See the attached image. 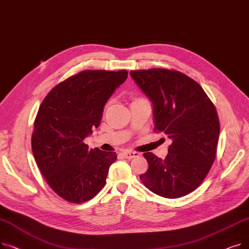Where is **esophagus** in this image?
Returning a JSON list of instances; mask_svg holds the SVG:
<instances>
[{"label":"esophagus","instance_id":"1","mask_svg":"<svg viewBox=\"0 0 249 249\" xmlns=\"http://www.w3.org/2000/svg\"><path fill=\"white\" fill-rule=\"evenodd\" d=\"M122 155L124 156L125 159L130 160V159L138 158V156H139L140 154H139L138 152H136V151H124V152H122Z\"/></svg>","mask_w":249,"mask_h":249}]
</instances>
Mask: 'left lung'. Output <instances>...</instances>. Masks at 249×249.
<instances>
[{"instance_id":"left-lung-1","label":"left lung","mask_w":249,"mask_h":249,"mask_svg":"<svg viewBox=\"0 0 249 249\" xmlns=\"http://www.w3.org/2000/svg\"><path fill=\"white\" fill-rule=\"evenodd\" d=\"M153 107L154 130L173 143L161 160L145 152L148 162L140 179L152 193L176 199L197 189L215 160L220 125L217 111L202 87L177 71H131Z\"/></svg>"}]
</instances>
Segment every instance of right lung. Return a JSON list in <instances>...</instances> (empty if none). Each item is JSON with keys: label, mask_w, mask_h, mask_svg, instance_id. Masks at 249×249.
Segmentation results:
<instances>
[{"label": "right lung", "mask_w": 249, "mask_h": 249, "mask_svg": "<svg viewBox=\"0 0 249 249\" xmlns=\"http://www.w3.org/2000/svg\"><path fill=\"white\" fill-rule=\"evenodd\" d=\"M127 71H84L52 89L39 107L32 134L35 161L59 197L80 204L106 184L116 152L89 149L86 137L98 128L105 104Z\"/></svg>", "instance_id": "obj_1"}]
</instances>
